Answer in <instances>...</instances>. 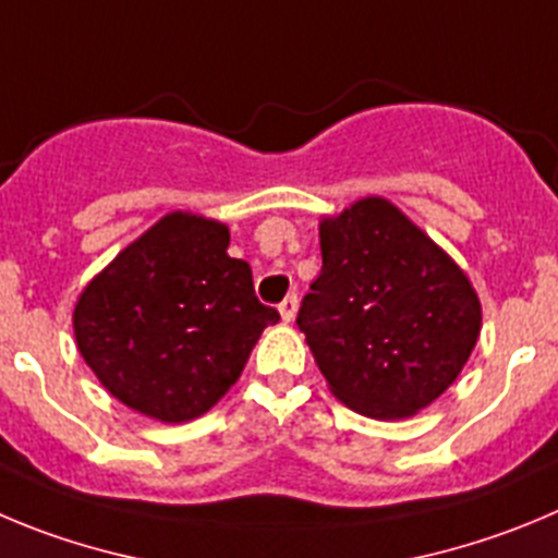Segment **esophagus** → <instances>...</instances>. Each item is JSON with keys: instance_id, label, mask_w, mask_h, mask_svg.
I'll list each match as a JSON object with an SVG mask.
<instances>
[{"instance_id": "esophagus-1", "label": "esophagus", "mask_w": 558, "mask_h": 558, "mask_svg": "<svg viewBox=\"0 0 558 558\" xmlns=\"http://www.w3.org/2000/svg\"><path fill=\"white\" fill-rule=\"evenodd\" d=\"M295 313H299V299H295V295H288V299L282 301V304H279V315H282V320H293L295 318Z\"/></svg>"}]
</instances>
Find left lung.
Masks as SVG:
<instances>
[{"label": "left lung", "mask_w": 558, "mask_h": 558, "mask_svg": "<svg viewBox=\"0 0 558 558\" xmlns=\"http://www.w3.org/2000/svg\"><path fill=\"white\" fill-rule=\"evenodd\" d=\"M320 257L295 324L331 392L376 421L415 415L442 396L482 329L462 268L385 198L326 218Z\"/></svg>", "instance_id": "8db88e82"}]
</instances>
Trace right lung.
Wrapping results in <instances>:
<instances>
[{
    "label": "right lung",
    "instance_id": "add662e5",
    "mask_svg": "<svg viewBox=\"0 0 558 558\" xmlns=\"http://www.w3.org/2000/svg\"><path fill=\"white\" fill-rule=\"evenodd\" d=\"M229 229L171 213L126 245L74 310L80 354L101 385L162 423L204 415L238 381L274 306L227 254Z\"/></svg>",
    "mask_w": 558,
    "mask_h": 558
}]
</instances>
